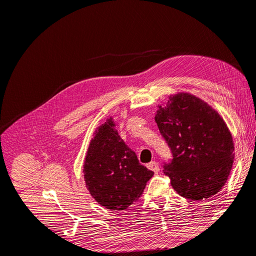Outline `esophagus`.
<instances>
[{"label": "esophagus", "instance_id": "1", "mask_svg": "<svg viewBox=\"0 0 256 256\" xmlns=\"http://www.w3.org/2000/svg\"><path fill=\"white\" fill-rule=\"evenodd\" d=\"M147 168L152 170V171H154L156 174L159 173V171H160V166L158 164V162H156V161H152L150 164H147Z\"/></svg>", "mask_w": 256, "mask_h": 256}]
</instances>
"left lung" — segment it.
Listing matches in <instances>:
<instances>
[{
  "label": "left lung",
  "instance_id": "1",
  "mask_svg": "<svg viewBox=\"0 0 256 256\" xmlns=\"http://www.w3.org/2000/svg\"><path fill=\"white\" fill-rule=\"evenodd\" d=\"M154 122L173 154L164 166L173 189L193 200L216 194L235 158L233 136L220 114L203 99L177 92L158 106Z\"/></svg>",
  "mask_w": 256,
  "mask_h": 256
}]
</instances>
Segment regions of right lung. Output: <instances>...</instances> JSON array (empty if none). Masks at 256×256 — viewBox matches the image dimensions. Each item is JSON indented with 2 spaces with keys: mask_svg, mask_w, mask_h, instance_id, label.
<instances>
[{
  "mask_svg": "<svg viewBox=\"0 0 256 256\" xmlns=\"http://www.w3.org/2000/svg\"><path fill=\"white\" fill-rule=\"evenodd\" d=\"M112 116L96 128L84 159L85 186L98 204L124 210L140 198L154 175L122 140Z\"/></svg>",
  "mask_w": 256,
  "mask_h": 256,
  "instance_id": "add662e5",
  "label": "right lung"
}]
</instances>
